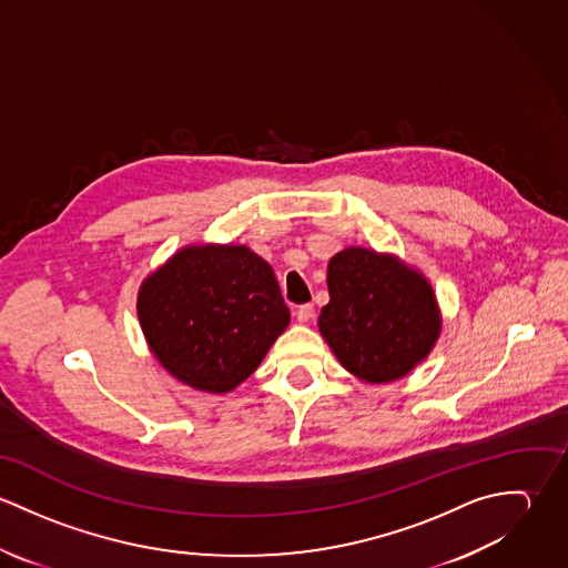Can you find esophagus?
<instances>
[{
  "mask_svg": "<svg viewBox=\"0 0 568 568\" xmlns=\"http://www.w3.org/2000/svg\"><path fill=\"white\" fill-rule=\"evenodd\" d=\"M295 317H297L300 324H308V322L315 317V306H313V304H302V306H297Z\"/></svg>",
  "mask_w": 568,
  "mask_h": 568,
  "instance_id": "obj_1",
  "label": "esophagus"
}]
</instances>
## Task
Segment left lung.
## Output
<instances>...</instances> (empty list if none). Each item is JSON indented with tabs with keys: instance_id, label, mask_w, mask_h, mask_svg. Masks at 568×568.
Instances as JSON below:
<instances>
[{
	"instance_id": "obj_1",
	"label": "left lung",
	"mask_w": 568,
	"mask_h": 568,
	"mask_svg": "<svg viewBox=\"0 0 568 568\" xmlns=\"http://www.w3.org/2000/svg\"><path fill=\"white\" fill-rule=\"evenodd\" d=\"M327 291L320 329L341 365L367 383L403 378L439 336L430 284L394 255L338 251L327 264Z\"/></svg>"
}]
</instances>
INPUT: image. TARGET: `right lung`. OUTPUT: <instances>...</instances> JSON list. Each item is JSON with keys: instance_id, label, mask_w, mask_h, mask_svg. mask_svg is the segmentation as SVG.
Masks as SVG:
<instances>
[{"instance_id": "obj_1", "label": "right lung", "mask_w": 568, "mask_h": 568, "mask_svg": "<svg viewBox=\"0 0 568 568\" xmlns=\"http://www.w3.org/2000/svg\"><path fill=\"white\" fill-rule=\"evenodd\" d=\"M138 315L163 367L210 394L248 378L291 322L273 268L241 244L181 248L142 284Z\"/></svg>"}]
</instances>
